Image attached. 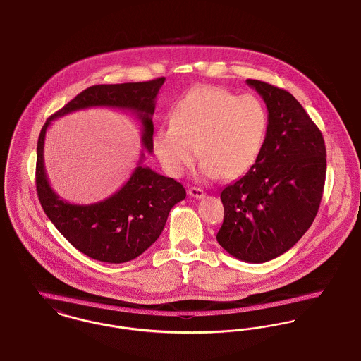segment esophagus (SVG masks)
<instances>
[{
    "instance_id": "34e87169",
    "label": "esophagus",
    "mask_w": 361,
    "mask_h": 361,
    "mask_svg": "<svg viewBox=\"0 0 361 361\" xmlns=\"http://www.w3.org/2000/svg\"><path fill=\"white\" fill-rule=\"evenodd\" d=\"M188 195H190L191 197H196V199H202V197H204V192H203V190H200V188H197V187H192V188H190V190H188Z\"/></svg>"
}]
</instances>
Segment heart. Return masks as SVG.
<instances>
[{
    "label": "heart",
    "mask_w": 361,
    "mask_h": 361,
    "mask_svg": "<svg viewBox=\"0 0 361 361\" xmlns=\"http://www.w3.org/2000/svg\"><path fill=\"white\" fill-rule=\"evenodd\" d=\"M269 114L255 94H240L213 85L194 87L159 126L152 149L167 176L178 178L203 161L206 178L235 180L250 171L261 157Z\"/></svg>",
    "instance_id": "1"
}]
</instances>
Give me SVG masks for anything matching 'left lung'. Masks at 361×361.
<instances>
[{
	"mask_svg": "<svg viewBox=\"0 0 361 361\" xmlns=\"http://www.w3.org/2000/svg\"><path fill=\"white\" fill-rule=\"evenodd\" d=\"M264 99L268 136L259 159L222 190L217 242L246 262H267L291 249L314 220L326 181V144L300 102L271 83L247 80Z\"/></svg>",
	"mask_w": 361,
	"mask_h": 361,
	"instance_id": "left-lung-1",
	"label": "left lung"
}]
</instances>
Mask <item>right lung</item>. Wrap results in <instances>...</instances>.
Returning a JSON list of instances; mask_svg holds the SVG:
<instances>
[{"label":"right lung","instance_id":"add662e5","mask_svg":"<svg viewBox=\"0 0 361 361\" xmlns=\"http://www.w3.org/2000/svg\"><path fill=\"white\" fill-rule=\"evenodd\" d=\"M165 82L93 85L48 118L37 144L35 185L39 203L57 231L87 257L110 264L135 259L162 233L171 207L185 197V188L174 178L139 165L128 183L110 197L92 204H73L51 188L44 166V141L51 122L66 114L89 107H111L133 112L141 122L142 147L152 152L155 99Z\"/></svg>","mask_w":361,"mask_h":361}]
</instances>
